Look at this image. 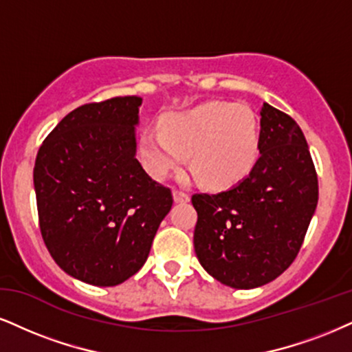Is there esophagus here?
<instances>
[{"instance_id": "1", "label": "esophagus", "mask_w": 352, "mask_h": 352, "mask_svg": "<svg viewBox=\"0 0 352 352\" xmlns=\"http://www.w3.org/2000/svg\"><path fill=\"white\" fill-rule=\"evenodd\" d=\"M173 197H175V202H189L190 199L188 192H184V190H179V189L173 190Z\"/></svg>"}]
</instances>
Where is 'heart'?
<instances>
[{"label": "heart", "instance_id": "heart-1", "mask_svg": "<svg viewBox=\"0 0 352 352\" xmlns=\"http://www.w3.org/2000/svg\"><path fill=\"white\" fill-rule=\"evenodd\" d=\"M138 148L146 171L163 179L192 153V166L210 186L225 188L243 179L259 155V125L246 104L206 102L171 114L164 130L145 129Z\"/></svg>", "mask_w": 352, "mask_h": 352}]
</instances>
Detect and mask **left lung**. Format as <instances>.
Listing matches in <instances>:
<instances>
[{
  "label": "left lung",
  "instance_id": "obj_1",
  "mask_svg": "<svg viewBox=\"0 0 352 352\" xmlns=\"http://www.w3.org/2000/svg\"><path fill=\"white\" fill-rule=\"evenodd\" d=\"M318 204V177L292 117L263 104L259 158L250 175L219 194H194V250L209 274L254 289L287 269Z\"/></svg>",
  "mask_w": 352,
  "mask_h": 352
}]
</instances>
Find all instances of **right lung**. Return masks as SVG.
Returning <instances> with one entry per match:
<instances>
[{"mask_svg":"<svg viewBox=\"0 0 352 352\" xmlns=\"http://www.w3.org/2000/svg\"><path fill=\"white\" fill-rule=\"evenodd\" d=\"M142 98L76 107L38 148L34 166L38 225L67 274L99 287L122 284L145 264L171 190L135 158Z\"/></svg>","mask_w":352,"mask_h":352,"instance_id":"right-lung-1","label":"right lung"}]
</instances>
